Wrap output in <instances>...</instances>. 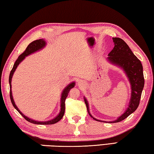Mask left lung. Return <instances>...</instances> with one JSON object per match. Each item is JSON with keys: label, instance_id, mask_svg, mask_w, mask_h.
I'll use <instances>...</instances> for the list:
<instances>
[{"label": "left lung", "instance_id": "obj_1", "mask_svg": "<svg viewBox=\"0 0 154 154\" xmlns=\"http://www.w3.org/2000/svg\"><path fill=\"white\" fill-rule=\"evenodd\" d=\"M113 41L114 42V47L108 54V59L112 63L122 67L125 70L131 82L132 94L129 106L125 113L116 120L109 122L110 123L119 122L125 120L137 109L145 82L141 61L132 52L128 45L120 38H113ZM85 102L90 116L97 121H100L91 115L87 101L85 98Z\"/></svg>", "mask_w": 154, "mask_h": 154}]
</instances>
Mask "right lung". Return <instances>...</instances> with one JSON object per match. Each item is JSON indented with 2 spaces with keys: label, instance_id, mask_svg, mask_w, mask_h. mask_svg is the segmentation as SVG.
Listing matches in <instances>:
<instances>
[{
  "label": "right lung",
  "instance_id": "1",
  "mask_svg": "<svg viewBox=\"0 0 154 154\" xmlns=\"http://www.w3.org/2000/svg\"><path fill=\"white\" fill-rule=\"evenodd\" d=\"M46 43L45 42L44 40L42 39H39V40H34L33 42H32L31 43H29L28 45V47L26 48V50L23 51V52L21 54V55L19 56V57L17 58V60L14 63V66H13V68L11 69V71L10 73V75H9V85H10V99H11V103L13 104V107H15V108L17 110V112L20 113V114L22 116L25 118V119L28 121V122H31V123H33L35 124V125H53V124H55L57 122H59V120H60L62 118H63V115H64V113H65V101H66V99L67 98V95H68V93H69V91L71 88H72L73 87H74L75 85V83L74 82H72L71 84L69 85L67 87L65 88L64 91H63V93H62V95H61V111L60 113H59V114L55 118H54V119L49 120V121H47V122H37V121H34V120H32L31 119H29L28 117H26L24 116L22 113H21L19 109L17 108V107L15 106V102L13 101V96H12V92H11V79H12V76L13 75V73L15 71L16 68H17V67L19 64H20V62L23 60V59L25 58V57L28 56L29 54H31L32 53L35 52V51H36L39 49H41L42 48H43L45 46Z\"/></svg>",
  "mask_w": 154,
  "mask_h": 154
}]
</instances>
